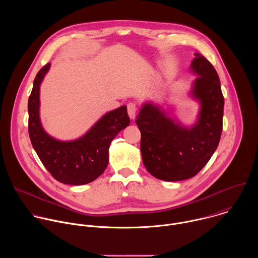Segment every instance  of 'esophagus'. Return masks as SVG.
<instances>
[{
	"label": "esophagus",
	"mask_w": 258,
	"mask_h": 258,
	"mask_svg": "<svg viewBox=\"0 0 258 258\" xmlns=\"http://www.w3.org/2000/svg\"><path fill=\"white\" fill-rule=\"evenodd\" d=\"M127 113L128 116L131 117V119H134L136 117V113H137V104L134 102H130L127 104Z\"/></svg>",
	"instance_id": "1"
}]
</instances>
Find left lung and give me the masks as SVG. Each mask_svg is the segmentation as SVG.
I'll list each match as a JSON object with an SVG mask.
<instances>
[{
  "label": "left lung",
  "instance_id": "8db88e82",
  "mask_svg": "<svg viewBox=\"0 0 258 258\" xmlns=\"http://www.w3.org/2000/svg\"><path fill=\"white\" fill-rule=\"evenodd\" d=\"M191 69L198 76L192 96L201 103L194 126H181L151 103L142 106L136 119L143 163L153 176L166 181L195 176L213 155L223 132L225 100L215 68L196 53Z\"/></svg>",
  "mask_w": 258,
  "mask_h": 258
}]
</instances>
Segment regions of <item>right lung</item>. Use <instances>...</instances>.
<instances>
[{
	"label": "right lung",
	"instance_id": "add662e5",
	"mask_svg": "<svg viewBox=\"0 0 258 258\" xmlns=\"http://www.w3.org/2000/svg\"><path fill=\"white\" fill-rule=\"evenodd\" d=\"M47 63L38 72L28 98V134L33 149L52 176L66 185L80 186L99 177L109 161V146L130 124L126 106L106 113L82 138L62 142L50 137L40 120V85L50 68Z\"/></svg>",
	"mask_w": 258,
	"mask_h": 258
}]
</instances>
